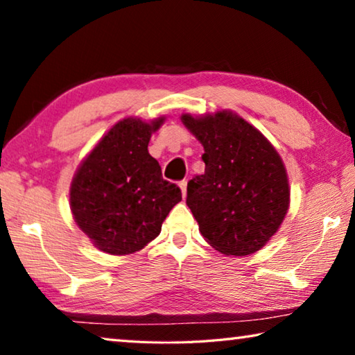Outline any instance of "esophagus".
<instances>
[{
	"label": "esophagus",
	"mask_w": 355,
	"mask_h": 355,
	"mask_svg": "<svg viewBox=\"0 0 355 355\" xmlns=\"http://www.w3.org/2000/svg\"><path fill=\"white\" fill-rule=\"evenodd\" d=\"M178 186H180V189H182L183 197H186V188H188V182H186V180H183V182L178 183Z\"/></svg>",
	"instance_id": "1"
}]
</instances>
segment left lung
<instances>
[{
    "label": "left lung",
    "instance_id": "obj_1",
    "mask_svg": "<svg viewBox=\"0 0 355 355\" xmlns=\"http://www.w3.org/2000/svg\"><path fill=\"white\" fill-rule=\"evenodd\" d=\"M182 122L205 153V172L188 183L191 208L205 241L220 254L245 257L269 243L290 208V183L274 146L230 110Z\"/></svg>",
    "mask_w": 355,
    "mask_h": 355
}]
</instances>
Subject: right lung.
I'll list each match as a JSON object with an SVG mask.
<instances>
[{"mask_svg": "<svg viewBox=\"0 0 355 355\" xmlns=\"http://www.w3.org/2000/svg\"><path fill=\"white\" fill-rule=\"evenodd\" d=\"M166 117H125L81 161L70 184V209L92 244L110 255H130L159 235L182 200L148 153L150 137Z\"/></svg>", "mask_w": 355, "mask_h": 355, "instance_id": "obj_1", "label": "right lung"}]
</instances>
